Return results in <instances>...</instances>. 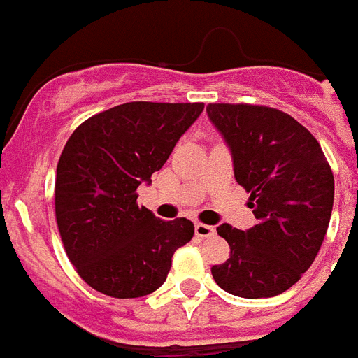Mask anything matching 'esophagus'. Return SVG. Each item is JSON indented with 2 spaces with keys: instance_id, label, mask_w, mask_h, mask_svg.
<instances>
[{
  "instance_id": "1",
  "label": "esophagus",
  "mask_w": 358,
  "mask_h": 358,
  "mask_svg": "<svg viewBox=\"0 0 358 358\" xmlns=\"http://www.w3.org/2000/svg\"><path fill=\"white\" fill-rule=\"evenodd\" d=\"M215 234V229L210 225H205V223H196V236L199 238H210Z\"/></svg>"
}]
</instances>
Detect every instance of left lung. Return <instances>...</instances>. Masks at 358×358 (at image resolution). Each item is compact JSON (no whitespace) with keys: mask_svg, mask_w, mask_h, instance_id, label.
Returning a JSON list of instances; mask_svg holds the SVG:
<instances>
[{"mask_svg":"<svg viewBox=\"0 0 358 358\" xmlns=\"http://www.w3.org/2000/svg\"><path fill=\"white\" fill-rule=\"evenodd\" d=\"M225 137L234 177L250 194L258 223L217 227L230 258L212 276L241 298H271L292 287L317 258L333 210L335 179L313 133L291 115L256 104H208Z\"/></svg>","mask_w":358,"mask_h":358,"instance_id":"1","label":"left lung"}]
</instances>
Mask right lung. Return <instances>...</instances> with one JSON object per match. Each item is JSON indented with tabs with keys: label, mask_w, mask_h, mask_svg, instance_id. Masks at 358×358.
<instances>
[{
	"label": "right lung",
	"mask_w": 358,
	"mask_h": 358,
	"mask_svg": "<svg viewBox=\"0 0 358 358\" xmlns=\"http://www.w3.org/2000/svg\"><path fill=\"white\" fill-rule=\"evenodd\" d=\"M203 102H126L80 124L64 146L55 182L62 243L76 273L111 298H138L161 287L172 256L194 236L186 217L162 221L137 205Z\"/></svg>",
	"instance_id": "obj_1"
}]
</instances>
